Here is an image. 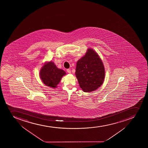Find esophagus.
Wrapping results in <instances>:
<instances>
[{"label": "esophagus", "mask_w": 148, "mask_h": 148, "mask_svg": "<svg viewBox=\"0 0 148 148\" xmlns=\"http://www.w3.org/2000/svg\"><path fill=\"white\" fill-rule=\"evenodd\" d=\"M66 71H67V72L69 73V74L71 73V70H70V69H67Z\"/></svg>", "instance_id": "1"}]
</instances>
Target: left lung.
I'll list each match as a JSON object with an SVG mask.
<instances>
[{
  "label": "left lung",
  "instance_id": "left-lung-1",
  "mask_svg": "<svg viewBox=\"0 0 148 148\" xmlns=\"http://www.w3.org/2000/svg\"><path fill=\"white\" fill-rule=\"evenodd\" d=\"M75 74L84 92H91L102 84L105 78L104 64L97 53L89 49L77 63Z\"/></svg>",
  "mask_w": 148,
  "mask_h": 148
}]
</instances>
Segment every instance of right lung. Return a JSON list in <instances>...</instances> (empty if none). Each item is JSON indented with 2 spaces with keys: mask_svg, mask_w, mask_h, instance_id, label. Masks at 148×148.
<instances>
[{
  "mask_svg": "<svg viewBox=\"0 0 148 148\" xmlns=\"http://www.w3.org/2000/svg\"><path fill=\"white\" fill-rule=\"evenodd\" d=\"M66 74L64 70L56 67L53 62L44 64L40 71V77L44 84L56 88L63 76Z\"/></svg>",
  "mask_w": 148,
  "mask_h": 148,
  "instance_id": "1",
  "label": "right lung"
}]
</instances>
